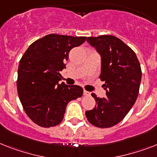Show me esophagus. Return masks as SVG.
Here are the masks:
<instances>
[{
	"label": "esophagus",
	"mask_w": 157,
	"mask_h": 157,
	"mask_svg": "<svg viewBox=\"0 0 157 157\" xmlns=\"http://www.w3.org/2000/svg\"><path fill=\"white\" fill-rule=\"evenodd\" d=\"M83 94H84V95H86V96H87V95H90V93L89 92V91H86V90H83Z\"/></svg>",
	"instance_id": "1"
}]
</instances>
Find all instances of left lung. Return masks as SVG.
Returning <instances> with one entry per match:
<instances>
[{
    "mask_svg": "<svg viewBox=\"0 0 157 157\" xmlns=\"http://www.w3.org/2000/svg\"><path fill=\"white\" fill-rule=\"evenodd\" d=\"M86 41L101 57L99 78L106 97L91 95L96 102L92 110L86 111L88 121L98 128H111L119 124L134 105L139 94L141 68L132 49L114 36L89 37Z\"/></svg>",
    "mask_w": 157,
    "mask_h": 157,
    "instance_id": "1",
    "label": "left lung"
}]
</instances>
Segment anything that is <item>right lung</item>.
<instances>
[{
  "label": "right lung",
  "mask_w": 157,
  "mask_h": 157,
  "mask_svg": "<svg viewBox=\"0 0 157 157\" xmlns=\"http://www.w3.org/2000/svg\"><path fill=\"white\" fill-rule=\"evenodd\" d=\"M86 37L49 34L32 43L20 60L17 93L25 113L43 128L62 122L70 101L81 97L82 88L60 83V71L66 68L69 52Z\"/></svg>",
  "instance_id": "add662e5"
}]
</instances>
